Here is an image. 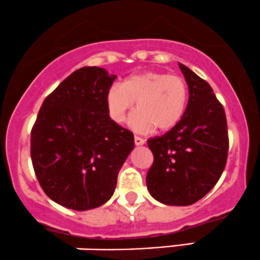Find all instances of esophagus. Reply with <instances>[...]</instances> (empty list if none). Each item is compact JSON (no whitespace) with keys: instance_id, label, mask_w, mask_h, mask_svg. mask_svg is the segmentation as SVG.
<instances>
[{"instance_id":"esophagus-1","label":"esophagus","mask_w":260,"mask_h":260,"mask_svg":"<svg viewBox=\"0 0 260 260\" xmlns=\"http://www.w3.org/2000/svg\"><path fill=\"white\" fill-rule=\"evenodd\" d=\"M144 143H145V141L143 138H141V137H138V136L135 137V144L136 145H143Z\"/></svg>"}]
</instances>
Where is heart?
Here are the masks:
<instances>
[{
	"label": "heart",
	"mask_w": 260,
	"mask_h": 260,
	"mask_svg": "<svg viewBox=\"0 0 260 260\" xmlns=\"http://www.w3.org/2000/svg\"><path fill=\"white\" fill-rule=\"evenodd\" d=\"M187 101V87L180 76L159 71L135 74L122 85H112L106 93V107L115 123H123L137 102L138 110L129 117V128L149 133L173 128L181 119Z\"/></svg>",
	"instance_id": "b5f03b06"
}]
</instances>
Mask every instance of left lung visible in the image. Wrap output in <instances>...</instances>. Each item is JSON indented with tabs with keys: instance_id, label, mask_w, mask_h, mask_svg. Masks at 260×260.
<instances>
[{
	"instance_id": "obj_1",
	"label": "left lung",
	"mask_w": 260,
	"mask_h": 260,
	"mask_svg": "<svg viewBox=\"0 0 260 260\" xmlns=\"http://www.w3.org/2000/svg\"><path fill=\"white\" fill-rule=\"evenodd\" d=\"M189 88L181 119L161 137L148 141L154 162L147 187L156 201L189 206L204 198L221 178L227 161L224 110L211 86L179 62Z\"/></svg>"
}]
</instances>
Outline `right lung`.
I'll return each instance as SVG.
<instances>
[{"label": "right lung", "mask_w": 260, "mask_h": 260, "mask_svg": "<svg viewBox=\"0 0 260 260\" xmlns=\"http://www.w3.org/2000/svg\"><path fill=\"white\" fill-rule=\"evenodd\" d=\"M116 78L99 67L74 71L44 100L33 125L37 179L48 198L67 209L106 204L135 148L133 133L107 112L106 93Z\"/></svg>", "instance_id": "right-lung-1"}]
</instances>
